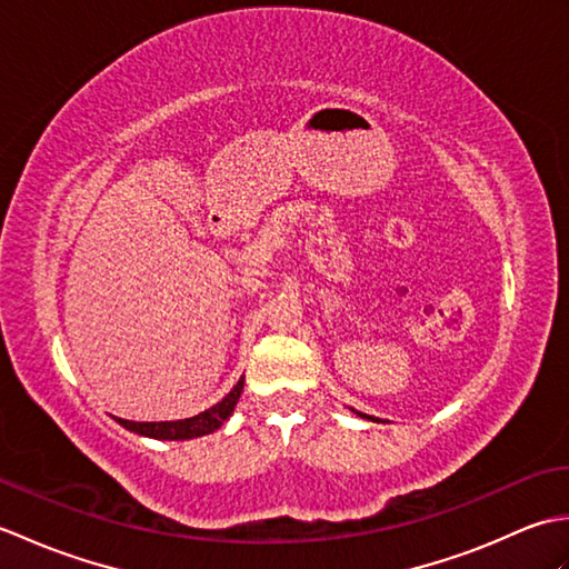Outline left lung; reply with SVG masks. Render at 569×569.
Listing matches in <instances>:
<instances>
[{
  "label": "left lung",
  "instance_id": "1",
  "mask_svg": "<svg viewBox=\"0 0 569 569\" xmlns=\"http://www.w3.org/2000/svg\"><path fill=\"white\" fill-rule=\"evenodd\" d=\"M359 416H365V413H359Z\"/></svg>",
  "mask_w": 569,
  "mask_h": 569
}]
</instances>
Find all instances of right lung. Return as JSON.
I'll list each match as a JSON object with an SVG mask.
<instances>
[{"mask_svg":"<svg viewBox=\"0 0 569 569\" xmlns=\"http://www.w3.org/2000/svg\"><path fill=\"white\" fill-rule=\"evenodd\" d=\"M241 391H244V377L237 381V386L229 391L220 403H214L212 408L202 410V413L183 418V420H166V422H134V420H124V418H114L119 426L143 435V438H153V440H192V438H202V435H210L222 422L234 413V406L239 401Z\"/></svg>","mask_w":569,"mask_h":569,"instance_id":"obj_1","label":"right lung"}]
</instances>
